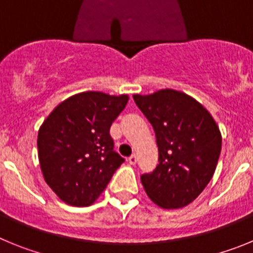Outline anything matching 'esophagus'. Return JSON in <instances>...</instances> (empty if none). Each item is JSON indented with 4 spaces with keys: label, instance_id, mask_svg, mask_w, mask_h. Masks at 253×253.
Returning <instances> with one entry per match:
<instances>
[{
    "label": "esophagus",
    "instance_id": "34e87169",
    "mask_svg": "<svg viewBox=\"0 0 253 253\" xmlns=\"http://www.w3.org/2000/svg\"><path fill=\"white\" fill-rule=\"evenodd\" d=\"M128 161H129V163H130V165H135V163H137V161H138L137 154H131L130 157L128 158Z\"/></svg>",
    "mask_w": 253,
    "mask_h": 253
}]
</instances>
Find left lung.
<instances>
[{
  "label": "left lung",
  "instance_id": "left-lung-1",
  "mask_svg": "<svg viewBox=\"0 0 253 253\" xmlns=\"http://www.w3.org/2000/svg\"><path fill=\"white\" fill-rule=\"evenodd\" d=\"M156 133L158 165L140 176L154 204L178 209L193 203L214 175L222 149V134L209 111L180 91L160 90L133 95Z\"/></svg>",
  "mask_w": 253,
  "mask_h": 253
}]
</instances>
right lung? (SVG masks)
<instances>
[{
	"instance_id": "1",
	"label": "right lung",
	"mask_w": 253,
	"mask_h": 253,
	"mask_svg": "<svg viewBox=\"0 0 253 253\" xmlns=\"http://www.w3.org/2000/svg\"><path fill=\"white\" fill-rule=\"evenodd\" d=\"M128 100V95L99 91L77 93L60 102L40 126V169L66 204H93L124 162L114 151L110 126Z\"/></svg>"
}]
</instances>
